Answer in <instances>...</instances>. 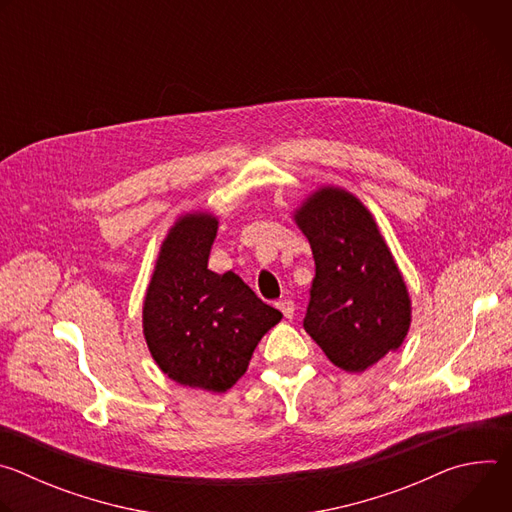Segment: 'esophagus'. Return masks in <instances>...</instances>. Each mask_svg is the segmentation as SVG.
Here are the masks:
<instances>
[{
    "label": "esophagus",
    "mask_w": 512,
    "mask_h": 512,
    "mask_svg": "<svg viewBox=\"0 0 512 512\" xmlns=\"http://www.w3.org/2000/svg\"><path fill=\"white\" fill-rule=\"evenodd\" d=\"M277 308L281 310V314H283L287 320L294 318V312H296V304L291 302V300H279V302H277Z\"/></svg>",
    "instance_id": "esophagus-1"
}]
</instances>
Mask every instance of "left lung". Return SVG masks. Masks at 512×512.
I'll return each instance as SVG.
<instances>
[{
    "label": "left lung",
    "mask_w": 512,
    "mask_h": 512,
    "mask_svg": "<svg viewBox=\"0 0 512 512\" xmlns=\"http://www.w3.org/2000/svg\"><path fill=\"white\" fill-rule=\"evenodd\" d=\"M294 221L316 263L304 328L338 369L364 373L409 332L405 279L371 210L348 190L318 188Z\"/></svg>",
    "instance_id": "obj_1"
}]
</instances>
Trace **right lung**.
<instances>
[{"label": "right lung", "instance_id": "right-lung-1", "mask_svg": "<svg viewBox=\"0 0 512 512\" xmlns=\"http://www.w3.org/2000/svg\"><path fill=\"white\" fill-rule=\"evenodd\" d=\"M216 231L210 212L182 214L168 231L145 291L143 336L172 381L225 393L245 375L281 312L263 304L237 273L208 269Z\"/></svg>", "mask_w": 512, "mask_h": 512}]
</instances>
